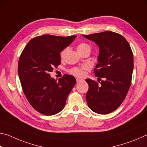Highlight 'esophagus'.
Returning a JSON list of instances; mask_svg holds the SVG:
<instances>
[{"instance_id":"34e87169","label":"esophagus","mask_w":147,"mask_h":147,"mask_svg":"<svg viewBox=\"0 0 147 147\" xmlns=\"http://www.w3.org/2000/svg\"><path fill=\"white\" fill-rule=\"evenodd\" d=\"M82 80H83V79H82V78H76V82H81V81H82Z\"/></svg>"}]
</instances>
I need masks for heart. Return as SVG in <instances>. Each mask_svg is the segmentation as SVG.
Masks as SVG:
<instances>
[{"instance_id": "heart-1", "label": "heart", "mask_w": 147, "mask_h": 147, "mask_svg": "<svg viewBox=\"0 0 147 147\" xmlns=\"http://www.w3.org/2000/svg\"><path fill=\"white\" fill-rule=\"evenodd\" d=\"M76 49H77V51L78 52V53H80L82 52L87 51V50H89V51H91V46L89 45V44L86 43H81L79 45H78ZM66 53H67V49H63L61 53V56L63 57ZM89 69V66L88 65L86 64V65H82L80 67H74L73 69H71V70L69 71V72H70L71 74H73L74 76L82 77L85 75V73H86L85 71L88 70Z\"/></svg>"}]
</instances>
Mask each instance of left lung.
I'll return each instance as SVG.
<instances>
[{
	"label": "left lung",
	"mask_w": 147,
	"mask_h": 147,
	"mask_svg": "<svg viewBox=\"0 0 147 147\" xmlns=\"http://www.w3.org/2000/svg\"><path fill=\"white\" fill-rule=\"evenodd\" d=\"M82 36L98 47V64L94 73L103 78L100 84L86 80L89 85L87 103L94 112L106 115L119 108L130 89L134 69L132 51L126 39L113 32ZM100 80L98 78V82Z\"/></svg>",
	"instance_id": "1"
}]
</instances>
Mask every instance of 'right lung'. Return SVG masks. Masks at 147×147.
I'll return each mask as SVG.
<instances>
[{
	"label": "right lung",
	"mask_w": 147,
	"mask_h": 147,
	"mask_svg": "<svg viewBox=\"0 0 147 147\" xmlns=\"http://www.w3.org/2000/svg\"><path fill=\"white\" fill-rule=\"evenodd\" d=\"M76 38L36 37L28 42L20 56L18 74L24 94L30 105L41 114L53 115L61 111L76 84L72 75L66 74L57 81L49 74L60 64L61 51Z\"/></svg>",
	"instance_id": "add662e5"
}]
</instances>
